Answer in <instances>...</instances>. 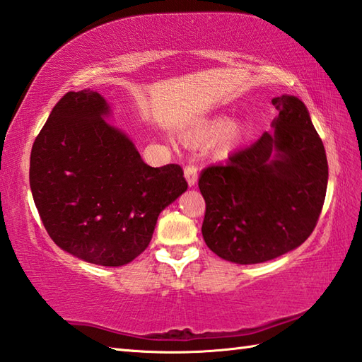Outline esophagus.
Here are the masks:
<instances>
[{
    "instance_id": "1",
    "label": "esophagus",
    "mask_w": 362,
    "mask_h": 362,
    "mask_svg": "<svg viewBox=\"0 0 362 362\" xmlns=\"http://www.w3.org/2000/svg\"><path fill=\"white\" fill-rule=\"evenodd\" d=\"M184 176H186L189 186L194 187L198 181V167L195 164H187L184 167Z\"/></svg>"
}]
</instances>
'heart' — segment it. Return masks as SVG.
<instances>
[{
    "label": "heart",
    "mask_w": 362,
    "mask_h": 362,
    "mask_svg": "<svg viewBox=\"0 0 362 362\" xmlns=\"http://www.w3.org/2000/svg\"><path fill=\"white\" fill-rule=\"evenodd\" d=\"M243 133V127L240 124H229L226 117H216L202 128L195 136L194 141H211L220 136L218 146L221 150H229L238 142Z\"/></svg>",
    "instance_id": "obj_1"
}]
</instances>
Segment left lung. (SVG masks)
<instances>
[{
  "instance_id": "8db88e82",
  "label": "left lung",
  "mask_w": 362,
  "mask_h": 362,
  "mask_svg": "<svg viewBox=\"0 0 362 362\" xmlns=\"http://www.w3.org/2000/svg\"><path fill=\"white\" fill-rule=\"evenodd\" d=\"M274 133L237 150L226 164L209 165L198 187L206 202L204 242L221 259L263 263L293 251L316 228L328 164L305 103L272 99Z\"/></svg>"
}]
</instances>
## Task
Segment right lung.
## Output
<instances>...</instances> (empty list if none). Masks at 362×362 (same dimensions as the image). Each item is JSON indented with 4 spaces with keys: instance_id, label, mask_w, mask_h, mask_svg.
<instances>
[{
    "instance_id": "right-lung-1",
    "label": "right lung",
    "mask_w": 362,
    "mask_h": 362,
    "mask_svg": "<svg viewBox=\"0 0 362 362\" xmlns=\"http://www.w3.org/2000/svg\"><path fill=\"white\" fill-rule=\"evenodd\" d=\"M110 111L98 91L63 95L32 146L29 181L55 245L122 267L146 251L159 214L187 182L178 164L144 163L133 141L105 122Z\"/></svg>"
}]
</instances>
